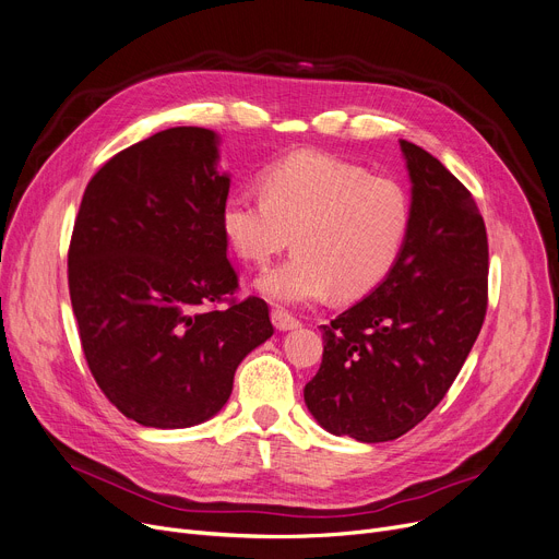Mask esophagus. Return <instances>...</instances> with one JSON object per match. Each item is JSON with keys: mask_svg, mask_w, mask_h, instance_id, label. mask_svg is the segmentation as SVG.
Returning <instances> with one entry per match:
<instances>
[{"mask_svg": "<svg viewBox=\"0 0 559 559\" xmlns=\"http://www.w3.org/2000/svg\"><path fill=\"white\" fill-rule=\"evenodd\" d=\"M272 324L276 331H295L301 326V321L292 317L287 310L283 308H274L272 310Z\"/></svg>", "mask_w": 559, "mask_h": 559, "instance_id": "34e87169", "label": "esophagus"}]
</instances>
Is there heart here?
<instances>
[{"mask_svg":"<svg viewBox=\"0 0 559 559\" xmlns=\"http://www.w3.org/2000/svg\"><path fill=\"white\" fill-rule=\"evenodd\" d=\"M260 194L228 197L219 226L228 247L255 267L295 242L297 251L255 283L276 304H312L333 289L340 299L365 297L405 242L403 188L326 154L297 152L270 165Z\"/></svg>","mask_w":559,"mask_h":559,"instance_id":"b5f03b06","label":"heart"}]
</instances>
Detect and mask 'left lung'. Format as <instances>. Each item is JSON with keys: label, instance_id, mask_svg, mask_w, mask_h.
Returning <instances> with one entry per match:
<instances>
[{"label": "left lung", "instance_id": "left-lung-1", "mask_svg": "<svg viewBox=\"0 0 559 559\" xmlns=\"http://www.w3.org/2000/svg\"><path fill=\"white\" fill-rule=\"evenodd\" d=\"M409 226L390 274L337 314L304 390L317 424L358 442H390L444 399L487 310V230L455 176L401 140Z\"/></svg>", "mask_w": 559, "mask_h": 559}]
</instances>
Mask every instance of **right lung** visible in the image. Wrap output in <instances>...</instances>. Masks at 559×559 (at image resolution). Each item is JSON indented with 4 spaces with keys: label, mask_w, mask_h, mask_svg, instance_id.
I'll use <instances>...</instances> for the list:
<instances>
[{
    "label": "right lung",
    "mask_w": 559,
    "mask_h": 559,
    "mask_svg": "<svg viewBox=\"0 0 559 559\" xmlns=\"http://www.w3.org/2000/svg\"><path fill=\"white\" fill-rule=\"evenodd\" d=\"M230 176L219 135L174 127L112 156L87 183L68 253L83 354L120 413L190 428L226 405L238 365L274 335L270 308L233 295L219 226Z\"/></svg>",
    "instance_id": "1"
}]
</instances>
